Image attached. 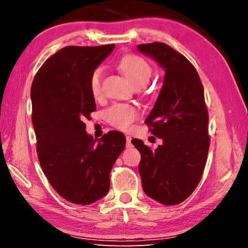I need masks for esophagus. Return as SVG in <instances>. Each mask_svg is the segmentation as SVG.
I'll return each mask as SVG.
<instances>
[{"label": "esophagus", "instance_id": "esophagus-1", "mask_svg": "<svg viewBox=\"0 0 248 248\" xmlns=\"http://www.w3.org/2000/svg\"><path fill=\"white\" fill-rule=\"evenodd\" d=\"M125 141H127V146H128V148H129V146H131V137H130V136L125 137Z\"/></svg>", "mask_w": 248, "mask_h": 248}]
</instances>
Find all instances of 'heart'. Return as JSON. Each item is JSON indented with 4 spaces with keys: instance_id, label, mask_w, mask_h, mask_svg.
<instances>
[{
    "instance_id": "obj_1",
    "label": "heart",
    "mask_w": 248,
    "mask_h": 248,
    "mask_svg": "<svg viewBox=\"0 0 248 248\" xmlns=\"http://www.w3.org/2000/svg\"><path fill=\"white\" fill-rule=\"evenodd\" d=\"M119 68L136 87L146 85L153 74L152 66L149 64V62L136 54L124 56L119 62ZM102 78L103 69H95L90 79L91 92L94 96L100 94ZM138 115H139L138 109L128 104H115L106 111L109 124L120 130H128L133 121L137 119Z\"/></svg>"
}]
</instances>
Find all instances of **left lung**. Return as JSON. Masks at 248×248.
<instances>
[{"label":"left lung","instance_id":"left-lung-1","mask_svg":"<svg viewBox=\"0 0 248 248\" xmlns=\"http://www.w3.org/2000/svg\"><path fill=\"white\" fill-rule=\"evenodd\" d=\"M165 71L163 86L144 123L163 140L152 151L143 141L131 142L141 154L139 173L150 198L174 205L196 189L202 176L210 138L203 86L189 61L163 43L138 45Z\"/></svg>","mask_w":248,"mask_h":248}]
</instances>
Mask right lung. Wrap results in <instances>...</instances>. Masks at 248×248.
<instances>
[{"label":"right lung","instance_id":"add662e5","mask_svg":"<svg viewBox=\"0 0 248 248\" xmlns=\"http://www.w3.org/2000/svg\"><path fill=\"white\" fill-rule=\"evenodd\" d=\"M114 48H62L41 65L31 85L40 166L58 194L75 204L93 203L107 195L109 174L125 145L124 133L109 131L97 141L84 124L96 110L92 73Z\"/></svg>","mask_w":248,"mask_h":248}]
</instances>
